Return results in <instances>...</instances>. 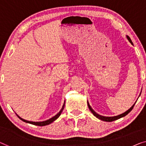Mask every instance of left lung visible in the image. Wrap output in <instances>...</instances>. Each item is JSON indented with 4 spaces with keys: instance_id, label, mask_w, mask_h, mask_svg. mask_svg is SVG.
<instances>
[{
    "instance_id": "obj_1",
    "label": "left lung",
    "mask_w": 146,
    "mask_h": 146,
    "mask_svg": "<svg viewBox=\"0 0 146 146\" xmlns=\"http://www.w3.org/2000/svg\"><path fill=\"white\" fill-rule=\"evenodd\" d=\"M126 36H127L128 40H129V42H130V43H131V44L133 45V43H132L131 39H130V38L129 37V36H128V35H127ZM136 102L134 104V105L132 106V107L129 109V110H128L127 111H125V113H122V114H121V115H117V116H114V117H106V116H102V115H100L98 114L97 113H96V112L94 111L93 110V109H92V108H91V106H90V104H89L88 102H87V104H88V106L89 110H90V111L92 113L93 115H94L96 117H97L98 119H100V120H102V121H106V122H111V121H115V120H117V119H120V118H121V117H125V116H126V115H127V114H129V113H130V111H131L132 109H133L134 106V105H135V104H136Z\"/></svg>"
}]
</instances>
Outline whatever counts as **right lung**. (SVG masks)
<instances>
[{
	"label": "right lung",
	"instance_id": "add662e5",
	"mask_svg": "<svg viewBox=\"0 0 146 146\" xmlns=\"http://www.w3.org/2000/svg\"><path fill=\"white\" fill-rule=\"evenodd\" d=\"M65 103H66V101L64 102V105H63L62 109H61V110L59 111V113H58V114H56L55 116H54L53 117H52V118H50V119H48V120L46 121H41V122H33V121H27V120H25V119H23L22 118H21L19 116V115H17V117H19V119H21V121H23V122H25V123H30V124H32V125H36V126H45V125H49V124L52 123V122H54L55 120H56L58 117H59L60 116L61 113H62V111L64 109V106H65Z\"/></svg>",
	"mask_w": 146,
	"mask_h": 146
}]
</instances>
